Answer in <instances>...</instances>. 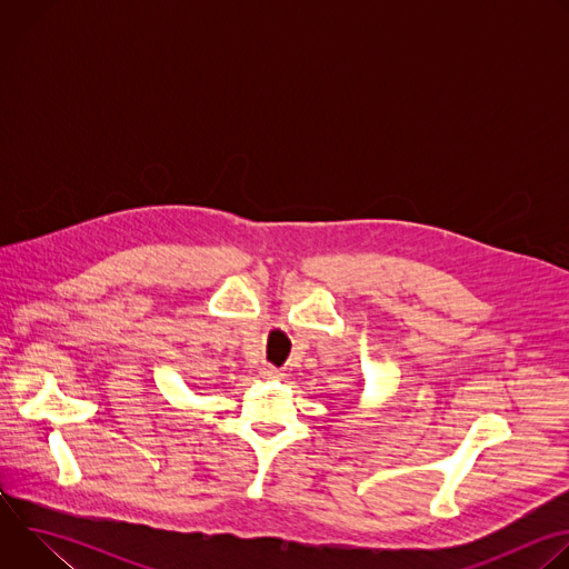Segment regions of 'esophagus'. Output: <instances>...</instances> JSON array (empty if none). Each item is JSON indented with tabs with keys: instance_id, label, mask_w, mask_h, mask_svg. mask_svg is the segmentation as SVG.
Instances as JSON below:
<instances>
[{
	"instance_id": "esophagus-1",
	"label": "esophagus",
	"mask_w": 569,
	"mask_h": 569,
	"mask_svg": "<svg viewBox=\"0 0 569 569\" xmlns=\"http://www.w3.org/2000/svg\"><path fill=\"white\" fill-rule=\"evenodd\" d=\"M261 376H263V378H272V380H277V378H283L281 369H277V367H272V365H263V369H261Z\"/></svg>"
}]
</instances>
